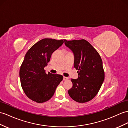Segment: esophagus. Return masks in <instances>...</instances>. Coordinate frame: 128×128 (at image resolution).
Here are the masks:
<instances>
[{"instance_id":"34e87169","label":"esophagus","mask_w":128,"mask_h":128,"mask_svg":"<svg viewBox=\"0 0 128 128\" xmlns=\"http://www.w3.org/2000/svg\"><path fill=\"white\" fill-rule=\"evenodd\" d=\"M68 79V77H65V76H64V80L66 81V80H67Z\"/></svg>"}]
</instances>
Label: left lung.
Listing matches in <instances>:
<instances>
[{
  "instance_id": "obj_1",
  "label": "left lung",
  "mask_w": 128,
  "mask_h": 128,
  "mask_svg": "<svg viewBox=\"0 0 128 128\" xmlns=\"http://www.w3.org/2000/svg\"><path fill=\"white\" fill-rule=\"evenodd\" d=\"M64 44L73 52L74 67L78 78L72 79L73 86L68 94L78 102H88L94 97L104 80L102 60L96 50L85 40H67Z\"/></svg>"
}]
</instances>
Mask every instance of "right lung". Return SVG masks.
I'll use <instances>...</instances> for the list:
<instances>
[{
	"label": "right lung",
	"instance_id": "obj_1",
	"mask_svg": "<svg viewBox=\"0 0 128 128\" xmlns=\"http://www.w3.org/2000/svg\"><path fill=\"white\" fill-rule=\"evenodd\" d=\"M64 40L43 38L32 46L25 55L20 70L21 85L31 100L38 103L48 101L63 79V76L50 72L47 66L52 54L64 43Z\"/></svg>",
	"mask_w": 128,
	"mask_h": 128
}]
</instances>
